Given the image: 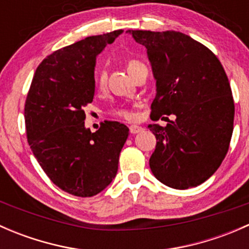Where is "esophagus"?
Wrapping results in <instances>:
<instances>
[{"label": "esophagus", "instance_id": "obj_1", "mask_svg": "<svg viewBox=\"0 0 249 249\" xmlns=\"http://www.w3.org/2000/svg\"><path fill=\"white\" fill-rule=\"evenodd\" d=\"M141 131H142V127L141 126H137V125H131V126H130V132H131V134H139Z\"/></svg>", "mask_w": 249, "mask_h": 249}]
</instances>
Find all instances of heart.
Instances as JSON below:
<instances>
[{
    "label": "heart",
    "mask_w": 249,
    "mask_h": 249,
    "mask_svg": "<svg viewBox=\"0 0 249 249\" xmlns=\"http://www.w3.org/2000/svg\"><path fill=\"white\" fill-rule=\"evenodd\" d=\"M140 65H142V64H140V62L136 61V60H130V61L127 62V71H129V73H131V72L134 71L137 66H140ZM97 83H99L100 87H104V84H105V73L104 72H100L99 76H97ZM115 114L119 115V117L126 118V119H131L132 118V113L126 108H118L117 110H115Z\"/></svg>",
    "instance_id": "1"
}]
</instances>
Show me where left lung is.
<instances>
[{
	"label": "left lung",
	"mask_w": 249,
	"mask_h": 249,
	"mask_svg": "<svg viewBox=\"0 0 249 249\" xmlns=\"http://www.w3.org/2000/svg\"><path fill=\"white\" fill-rule=\"evenodd\" d=\"M126 32L145 47L152 66L157 94L150 118L175 115L166 126L148 125L157 137L150 170L173 189L197 187L217 171L231 140L235 106L224 69L207 47L182 32Z\"/></svg>",
	"instance_id": "1"
}]
</instances>
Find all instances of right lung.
<instances>
[{"mask_svg":"<svg viewBox=\"0 0 249 249\" xmlns=\"http://www.w3.org/2000/svg\"><path fill=\"white\" fill-rule=\"evenodd\" d=\"M123 30L87 37L56 50L37 67L25 102L27 142L55 185L90 197L114 179L129 127L105 122L91 132L84 107L95 94L96 57Z\"/></svg>","mask_w":249,"mask_h":249,"instance_id":"add662e5","label":"right lung"}]
</instances>
